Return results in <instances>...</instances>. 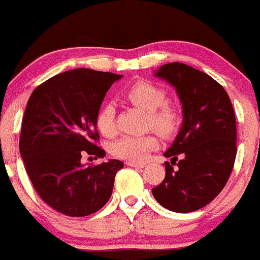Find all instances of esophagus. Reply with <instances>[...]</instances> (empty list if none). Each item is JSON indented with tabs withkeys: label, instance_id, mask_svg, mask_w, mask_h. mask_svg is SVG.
I'll return each mask as SVG.
<instances>
[{
	"label": "esophagus",
	"instance_id": "34e87169",
	"mask_svg": "<svg viewBox=\"0 0 260 260\" xmlns=\"http://www.w3.org/2000/svg\"><path fill=\"white\" fill-rule=\"evenodd\" d=\"M127 164L128 166H132V168H143L145 166V164H141V162H136V161H128Z\"/></svg>",
	"mask_w": 260,
	"mask_h": 260
}]
</instances>
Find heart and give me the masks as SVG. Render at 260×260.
I'll use <instances>...</instances> for the list:
<instances>
[{"instance_id":"b5f03b06","label":"heart","mask_w":260,"mask_h":260,"mask_svg":"<svg viewBox=\"0 0 260 260\" xmlns=\"http://www.w3.org/2000/svg\"><path fill=\"white\" fill-rule=\"evenodd\" d=\"M124 95L132 104L148 113V127L165 137L176 132L180 115L175 107L166 103V92L162 87L150 81H138ZM96 128L105 137H113L117 133L114 105L107 103L100 108L96 115ZM156 146L157 138L152 135L125 136L113 145L112 152L123 160L141 161Z\"/></svg>"}]
</instances>
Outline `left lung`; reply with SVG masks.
Returning a JSON list of instances; mask_svg holds the SVG:
<instances>
[{
  "label": "left lung",
  "mask_w": 260,
  "mask_h": 260,
  "mask_svg": "<svg viewBox=\"0 0 260 260\" xmlns=\"http://www.w3.org/2000/svg\"><path fill=\"white\" fill-rule=\"evenodd\" d=\"M153 76L175 89L183 109V123L164 152L178 169L166 162L165 179L152 188L155 200L166 210L188 213L205 207L226 185L236 157V120L228 92L207 74L174 62Z\"/></svg>",
  "instance_id": "left-lung-1"
}]
</instances>
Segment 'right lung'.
<instances>
[{"label": "right lung", "instance_id": "obj_1", "mask_svg": "<svg viewBox=\"0 0 260 260\" xmlns=\"http://www.w3.org/2000/svg\"><path fill=\"white\" fill-rule=\"evenodd\" d=\"M122 75L76 69L53 76L32 91L22 118L20 153L43 201L71 217L95 213L109 201L119 160L96 166L82 155L104 157L95 145L96 115L108 90ZM87 152L85 153L84 151Z\"/></svg>", "mask_w": 260, "mask_h": 260}]
</instances>
